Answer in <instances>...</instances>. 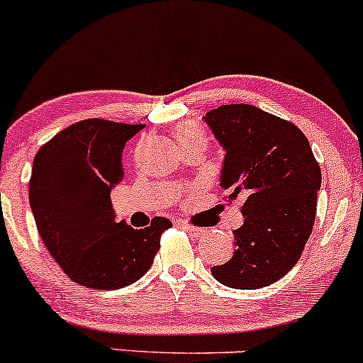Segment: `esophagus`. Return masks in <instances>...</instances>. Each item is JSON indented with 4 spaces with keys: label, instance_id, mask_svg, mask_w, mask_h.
Here are the masks:
<instances>
[{
    "label": "esophagus",
    "instance_id": "34e87169",
    "mask_svg": "<svg viewBox=\"0 0 363 363\" xmlns=\"http://www.w3.org/2000/svg\"><path fill=\"white\" fill-rule=\"evenodd\" d=\"M182 227H184V230L191 237H203V235H205V228H201V227H194V225L184 223V222H182Z\"/></svg>",
    "mask_w": 363,
    "mask_h": 363
}]
</instances>
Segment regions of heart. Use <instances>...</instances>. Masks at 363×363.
Instances as JSON below:
<instances>
[{"mask_svg":"<svg viewBox=\"0 0 363 363\" xmlns=\"http://www.w3.org/2000/svg\"><path fill=\"white\" fill-rule=\"evenodd\" d=\"M176 138L181 147H186L189 143H198V141H206V133L199 124L193 123V121H186V123H179L176 129Z\"/></svg>","mask_w":363,"mask_h":363,"instance_id":"obj_1","label":"heart"}]
</instances>
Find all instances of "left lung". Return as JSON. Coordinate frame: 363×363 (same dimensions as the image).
I'll use <instances>...</instances> for the list:
<instances>
[{
  "label": "left lung",
  "mask_w": 363,
  "mask_h": 363,
  "mask_svg": "<svg viewBox=\"0 0 363 363\" xmlns=\"http://www.w3.org/2000/svg\"><path fill=\"white\" fill-rule=\"evenodd\" d=\"M227 152L220 186L228 203L242 199L234 254L211 274L230 289L268 286L297 264L315 220L320 169L309 140L290 121L249 104L206 112Z\"/></svg>",
  "instance_id": "1"
}]
</instances>
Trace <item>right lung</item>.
<instances>
[{
    "label": "right lung",
    "instance_id": "obj_1",
    "mask_svg": "<svg viewBox=\"0 0 363 363\" xmlns=\"http://www.w3.org/2000/svg\"><path fill=\"white\" fill-rule=\"evenodd\" d=\"M145 124L107 119L74 123L40 147L28 201L52 259L78 285L124 289L140 280L172 222L155 216L148 227L116 222L111 189L124 177L121 153Z\"/></svg>",
    "mask_w": 363,
    "mask_h": 363
}]
</instances>
